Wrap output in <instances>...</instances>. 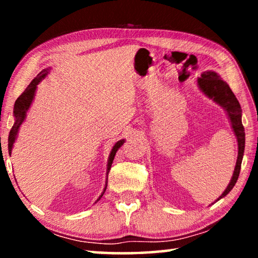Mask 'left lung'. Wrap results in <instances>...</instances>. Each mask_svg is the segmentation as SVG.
Wrapping results in <instances>:
<instances>
[{
    "mask_svg": "<svg viewBox=\"0 0 258 258\" xmlns=\"http://www.w3.org/2000/svg\"><path fill=\"white\" fill-rule=\"evenodd\" d=\"M198 85L208 98L213 99L214 101L217 102L228 111L232 128L238 140V159L237 164H235L232 180H231L228 187L222 194L221 197L217 199L220 200L232 190V187L238 181L240 168H241V161L244 151V128L241 121V107H240L239 101L232 91H231L229 85L224 81H222L215 72L204 73L202 77L198 78Z\"/></svg>",
    "mask_w": 258,
    "mask_h": 258,
    "instance_id": "1",
    "label": "left lung"
}]
</instances>
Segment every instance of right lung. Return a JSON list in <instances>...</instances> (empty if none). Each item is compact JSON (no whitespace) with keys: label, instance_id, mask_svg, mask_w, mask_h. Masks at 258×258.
<instances>
[{"label":"right lung","instance_id":"right-lung-1","mask_svg":"<svg viewBox=\"0 0 258 258\" xmlns=\"http://www.w3.org/2000/svg\"><path fill=\"white\" fill-rule=\"evenodd\" d=\"M47 73H49V69H44V71H42L36 77L34 78V80L32 81V83H30V84L27 86V89H26L24 92L20 94V97L16 100L15 108H14V115H15L16 120H15L14 126H12V128L10 131V134H9V140H8V142H9V146H8L9 154H11L12 147H14V143H15L16 138H17V133H18V130L20 127V125L23 124V121L25 119L26 112H27V110H28L29 107H30V104H32V101H33V99H34L35 91H36L37 84L43 80V78L46 76ZM123 143H124V140H119V141L117 142L116 145L112 147L111 152H110V156H109V160H108L107 174L109 173V171H110L112 160H113V158H115V155H116L117 150H118L119 148L123 146ZM107 183H108V181H107ZM107 183H106V186H104V189H103V192L101 194V196H100L98 200H100V198H101L104 192H106ZM98 200H97V202H98Z\"/></svg>","mask_w":258,"mask_h":258}]
</instances>
